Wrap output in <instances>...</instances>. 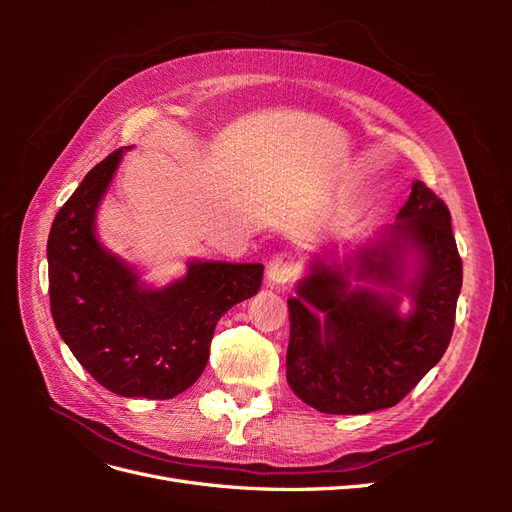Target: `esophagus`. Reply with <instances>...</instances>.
<instances>
[{"label":"esophagus","mask_w":512,"mask_h":512,"mask_svg":"<svg viewBox=\"0 0 512 512\" xmlns=\"http://www.w3.org/2000/svg\"><path fill=\"white\" fill-rule=\"evenodd\" d=\"M299 275V265L290 252H277L267 265V280L271 284H286Z\"/></svg>","instance_id":"obj_1"}]
</instances>
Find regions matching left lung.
Segmentation results:
<instances>
[{
	"instance_id": "8db88e82",
	"label": "left lung",
	"mask_w": 512,
	"mask_h": 512,
	"mask_svg": "<svg viewBox=\"0 0 512 512\" xmlns=\"http://www.w3.org/2000/svg\"><path fill=\"white\" fill-rule=\"evenodd\" d=\"M352 272L375 288L352 289ZM461 282L451 211L414 181L397 222L376 243L342 265L316 258L288 299L290 389L324 414L399 404L446 352ZM401 293L413 301L410 315L398 314Z\"/></svg>"
}]
</instances>
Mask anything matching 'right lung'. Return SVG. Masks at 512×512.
Returning a JSON list of instances; mask_svg holds the SVG:
<instances>
[{
    "mask_svg": "<svg viewBox=\"0 0 512 512\" xmlns=\"http://www.w3.org/2000/svg\"><path fill=\"white\" fill-rule=\"evenodd\" d=\"M123 149L89 170L55 215L46 256L53 322L72 354L121 397L170 399L200 378L218 320L254 297L258 265L192 260L181 280L145 288L96 237V211Z\"/></svg>",
    "mask_w": 512,
    "mask_h": 512,
    "instance_id": "1",
    "label": "right lung"
}]
</instances>
